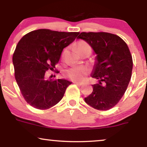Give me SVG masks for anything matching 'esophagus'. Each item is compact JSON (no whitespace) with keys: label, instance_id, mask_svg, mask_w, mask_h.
<instances>
[{"label":"esophagus","instance_id":"34e87169","mask_svg":"<svg viewBox=\"0 0 147 147\" xmlns=\"http://www.w3.org/2000/svg\"><path fill=\"white\" fill-rule=\"evenodd\" d=\"M74 84H76V85H78V86H83L84 85V83L83 82H74Z\"/></svg>","mask_w":147,"mask_h":147}]
</instances>
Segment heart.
<instances>
[{"label":"heart","mask_w":147,"mask_h":147,"mask_svg":"<svg viewBox=\"0 0 147 147\" xmlns=\"http://www.w3.org/2000/svg\"><path fill=\"white\" fill-rule=\"evenodd\" d=\"M77 49L80 52L86 48L90 47V45L84 41H79L76 45ZM88 73L87 68L82 67V66H74V67L68 68L64 71V75L66 78L74 82H80L83 80Z\"/></svg>","instance_id":"b5f03b06"}]
</instances>
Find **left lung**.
<instances>
[{"label":"left lung","instance_id":"left-lung-1","mask_svg":"<svg viewBox=\"0 0 147 147\" xmlns=\"http://www.w3.org/2000/svg\"><path fill=\"white\" fill-rule=\"evenodd\" d=\"M86 41L97 54L92 78V93L84 98L99 110L111 109L125 93L132 76V57L127 44L119 36L106 32H82L77 37Z\"/></svg>","mask_w":147,"mask_h":147}]
</instances>
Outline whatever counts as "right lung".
<instances>
[{
  "instance_id": "add662e5",
  "label": "right lung",
  "mask_w": 147,
  "mask_h": 147,
  "mask_svg": "<svg viewBox=\"0 0 147 147\" xmlns=\"http://www.w3.org/2000/svg\"><path fill=\"white\" fill-rule=\"evenodd\" d=\"M79 33L41 29L29 32L19 41L13 56L15 77L29 105L47 110L63 97L71 82L51 79V76L48 79L45 73L55 69L63 48L72 43Z\"/></svg>"
}]
</instances>
